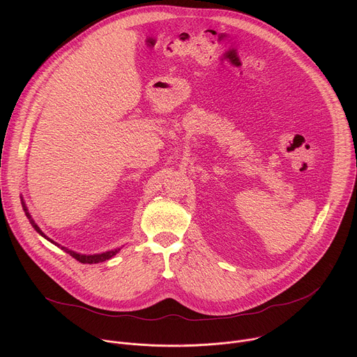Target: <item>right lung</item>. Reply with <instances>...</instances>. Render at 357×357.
<instances>
[{"label":"right lung","instance_id":"add662e5","mask_svg":"<svg viewBox=\"0 0 357 357\" xmlns=\"http://www.w3.org/2000/svg\"><path fill=\"white\" fill-rule=\"evenodd\" d=\"M21 205H22V209H24V212H25V216L28 218V220H29V223L32 225V227L42 236V237H45L47 241H50L52 244H55V245H58V247H61L63 251H66V252H69L70 256L73 257V259H76L77 261H80V263H83V264H97V263H103V261H106V260H110L112 257H114L116 254L121 250V247H117V248H113V250H109V251H103V252H97V254H82V252H76V251H73V250H70V248H68V247H63V245H61L59 243H56V241H54L52 238H49L40 229H39V226L35 223V220L32 219V216H31V213H29V211H28V208H26V203H25V200H24V197L21 196Z\"/></svg>","mask_w":357,"mask_h":357}]
</instances>
